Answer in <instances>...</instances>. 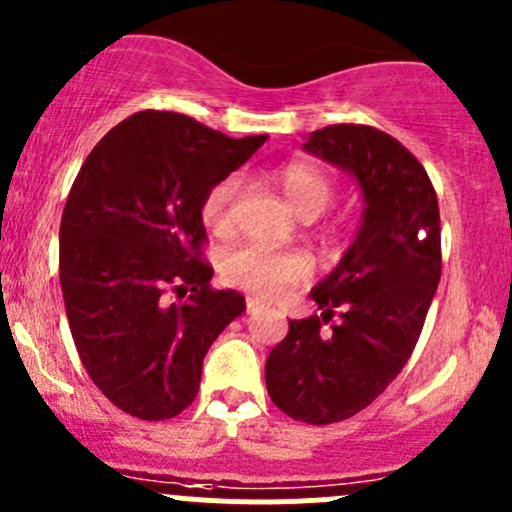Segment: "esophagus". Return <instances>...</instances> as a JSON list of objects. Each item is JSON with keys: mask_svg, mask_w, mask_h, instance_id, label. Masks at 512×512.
Returning <instances> with one entry per match:
<instances>
[{"mask_svg": "<svg viewBox=\"0 0 512 512\" xmlns=\"http://www.w3.org/2000/svg\"><path fill=\"white\" fill-rule=\"evenodd\" d=\"M245 307H247V314H257V312H260V309H262V302H257V299L247 297Z\"/></svg>", "mask_w": 512, "mask_h": 512, "instance_id": "1", "label": "esophagus"}]
</instances>
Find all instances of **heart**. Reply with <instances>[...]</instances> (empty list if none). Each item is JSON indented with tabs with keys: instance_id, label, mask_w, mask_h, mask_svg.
I'll return each instance as SVG.
<instances>
[{
	"instance_id": "obj_1",
	"label": "heart",
	"mask_w": 512,
	"mask_h": 512,
	"mask_svg": "<svg viewBox=\"0 0 512 512\" xmlns=\"http://www.w3.org/2000/svg\"><path fill=\"white\" fill-rule=\"evenodd\" d=\"M277 183L285 190L287 200L302 218L314 220L332 208L337 198V183L332 175L317 163L294 160L277 170ZM242 198L240 175H225L210 185L200 203V218L218 235L232 230L235 210ZM220 277L230 287L260 294V297H280L287 289L302 285L312 277V260L299 250H270L257 242L232 247L220 257Z\"/></svg>"
}]
</instances>
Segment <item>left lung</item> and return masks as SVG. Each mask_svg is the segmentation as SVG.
I'll return each instance as SVG.
<instances>
[{"mask_svg": "<svg viewBox=\"0 0 512 512\" xmlns=\"http://www.w3.org/2000/svg\"><path fill=\"white\" fill-rule=\"evenodd\" d=\"M304 148L359 180L364 220L337 270L309 294L322 319L289 322L265 381L277 409L327 426L364 411L414 352L441 280V215L423 165L379 128L337 123Z\"/></svg>", "mask_w": 512, "mask_h": 512, "instance_id": "left-lung-1", "label": "left lung"}]
</instances>
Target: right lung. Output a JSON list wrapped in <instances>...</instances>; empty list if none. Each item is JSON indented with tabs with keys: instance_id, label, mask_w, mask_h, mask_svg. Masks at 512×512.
<instances>
[{
	"instance_id": "right-lung-1",
	"label": "right lung",
	"mask_w": 512,
	"mask_h": 512,
	"mask_svg": "<svg viewBox=\"0 0 512 512\" xmlns=\"http://www.w3.org/2000/svg\"><path fill=\"white\" fill-rule=\"evenodd\" d=\"M267 136L230 138L175 111H138L96 143L66 198L59 277L81 364L141 421L193 404L210 344L245 312L213 289L200 203Z\"/></svg>"
}]
</instances>
